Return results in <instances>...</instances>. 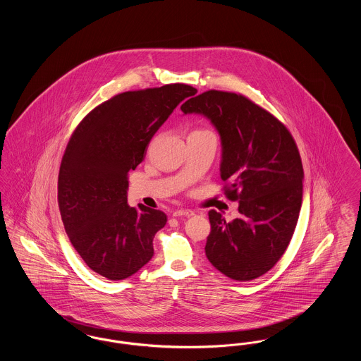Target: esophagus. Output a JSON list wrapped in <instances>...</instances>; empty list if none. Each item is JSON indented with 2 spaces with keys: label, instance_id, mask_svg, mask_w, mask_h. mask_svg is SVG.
Wrapping results in <instances>:
<instances>
[{
  "label": "esophagus",
  "instance_id": "1",
  "mask_svg": "<svg viewBox=\"0 0 361 361\" xmlns=\"http://www.w3.org/2000/svg\"><path fill=\"white\" fill-rule=\"evenodd\" d=\"M192 215H195V212H193L192 209H184V208H181V209L173 211V216H176V218H180V216H192Z\"/></svg>",
  "mask_w": 361,
  "mask_h": 361
}]
</instances>
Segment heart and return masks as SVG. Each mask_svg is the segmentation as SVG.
<instances>
[{
	"label": "heart",
	"instance_id": "b5f03b06",
	"mask_svg": "<svg viewBox=\"0 0 361 361\" xmlns=\"http://www.w3.org/2000/svg\"><path fill=\"white\" fill-rule=\"evenodd\" d=\"M190 134H204V135H214L209 130H207V128H196V130H193Z\"/></svg>",
	"mask_w": 361,
	"mask_h": 361
}]
</instances>
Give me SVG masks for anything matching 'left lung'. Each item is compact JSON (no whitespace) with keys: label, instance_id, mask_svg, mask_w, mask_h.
I'll use <instances>...</instances> for the list:
<instances>
[{"label":"left lung","instance_id":"1","mask_svg":"<svg viewBox=\"0 0 361 361\" xmlns=\"http://www.w3.org/2000/svg\"><path fill=\"white\" fill-rule=\"evenodd\" d=\"M202 114L221 134V177L240 218L226 222L208 212L206 255L224 275L249 281L272 269L287 250L298 224L303 165L288 128L240 93L207 90L181 105Z\"/></svg>","mask_w":361,"mask_h":361}]
</instances>
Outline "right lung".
I'll list each match as a JSON object with an SVG mask.
<instances>
[{
    "mask_svg": "<svg viewBox=\"0 0 361 361\" xmlns=\"http://www.w3.org/2000/svg\"><path fill=\"white\" fill-rule=\"evenodd\" d=\"M196 92L187 84L124 92L73 131L58 174V206L71 245L93 272L123 280L153 257V238L168 218L127 204V176L173 109Z\"/></svg>",
    "mask_w": 361,
    "mask_h": 361,
    "instance_id": "right-lung-1",
    "label": "right lung"
}]
</instances>
